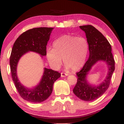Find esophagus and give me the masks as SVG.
<instances>
[{"label":"esophagus","mask_w":124,"mask_h":124,"mask_svg":"<svg viewBox=\"0 0 124 124\" xmlns=\"http://www.w3.org/2000/svg\"><path fill=\"white\" fill-rule=\"evenodd\" d=\"M61 77H65L66 76H68V74H66V73H61Z\"/></svg>","instance_id":"1"}]
</instances>
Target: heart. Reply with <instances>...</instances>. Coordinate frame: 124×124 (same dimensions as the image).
<instances>
[{
	"instance_id": "1",
	"label": "heart",
	"mask_w": 124,
	"mask_h": 124,
	"mask_svg": "<svg viewBox=\"0 0 124 124\" xmlns=\"http://www.w3.org/2000/svg\"><path fill=\"white\" fill-rule=\"evenodd\" d=\"M53 48L46 50V58L51 66L58 70L63 59L67 70L77 71L84 65L89 53V44L83 37L64 35L56 39Z\"/></svg>"
}]
</instances>
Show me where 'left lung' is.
Returning a JSON list of instances; mask_svg holds the SVG:
<instances>
[{"mask_svg":"<svg viewBox=\"0 0 124 124\" xmlns=\"http://www.w3.org/2000/svg\"><path fill=\"white\" fill-rule=\"evenodd\" d=\"M79 27L85 33L90 54L83 68L77 73V83L73 91L80 99L85 101H92L101 97L108 89L111 77L115 70V61L110 44L100 31L91 25ZM98 61L106 63L108 73L104 81L96 85L90 84L87 81V77L92 67Z\"/></svg>","mask_w":124,"mask_h":124,"instance_id":"8db88e82","label":"left lung"}]
</instances>
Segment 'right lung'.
<instances>
[{
	"label": "right lung",
	"instance_id": "obj_1",
	"mask_svg": "<svg viewBox=\"0 0 124 124\" xmlns=\"http://www.w3.org/2000/svg\"><path fill=\"white\" fill-rule=\"evenodd\" d=\"M54 28L39 27L29 29L20 35L12 47L10 58L12 80L21 97L28 102L40 103L46 100L51 95L54 84L61 74L44 68L40 82L31 89L24 86L19 81L17 75L18 63L22 56L29 51L39 54L42 58L46 55V45Z\"/></svg>",
	"mask_w": 124,
	"mask_h": 124
}]
</instances>
